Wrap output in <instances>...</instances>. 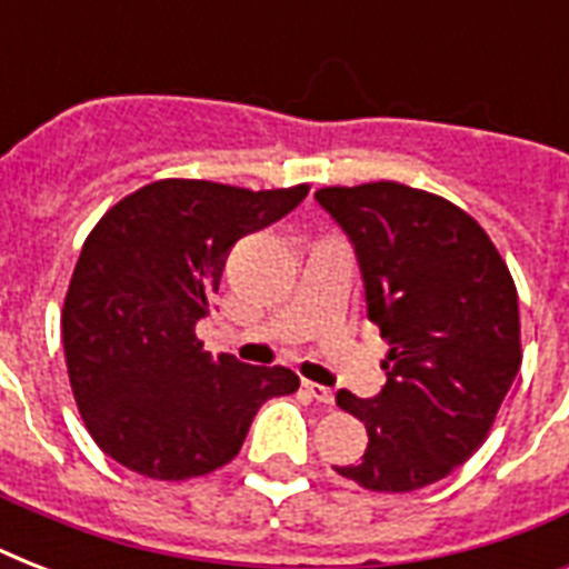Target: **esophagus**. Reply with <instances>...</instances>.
Listing matches in <instances>:
<instances>
[{
    "label": "esophagus",
    "instance_id": "esophagus-1",
    "mask_svg": "<svg viewBox=\"0 0 569 569\" xmlns=\"http://www.w3.org/2000/svg\"><path fill=\"white\" fill-rule=\"evenodd\" d=\"M301 387L303 392H307L310 398H316L319 405H333V389L321 387V383H312V380H303Z\"/></svg>",
    "mask_w": 569,
    "mask_h": 569
}]
</instances>
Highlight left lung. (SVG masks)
<instances>
[{
    "instance_id": "obj_1",
    "label": "left lung",
    "mask_w": 569,
    "mask_h": 569,
    "mask_svg": "<svg viewBox=\"0 0 569 569\" xmlns=\"http://www.w3.org/2000/svg\"><path fill=\"white\" fill-rule=\"evenodd\" d=\"M355 248L366 312L389 339L375 398L339 389L369 446L337 467L366 490L407 493L446 478L487 440L520 372V303L499 250L463 209L398 182L321 189Z\"/></svg>"
}]
</instances>
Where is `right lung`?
I'll use <instances>...</instances> for the list:
<instances>
[{
	"mask_svg": "<svg viewBox=\"0 0 569 569\" xmlns=\"http://www.w3.org/2000/svg\"><path fill=\"white\" fill-rule=\"evenodd\" d=\"M307 191L159 180L102 214L76 262L61 337L79 413L109 458L159 481L206 476L239 455L268 398L298 389L283 366L212 357L194 328L232 244Z\"/></svg>",
	"mask_w": 569,
	"mask_h": 569,
	"instance_id": "obj_1",
	"label": "right lung"
}]
</instances>
